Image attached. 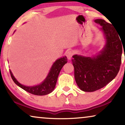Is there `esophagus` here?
<instances>
[{"instance_id":"esophagus-1","label":"esophagus","mask_w":125,"mask_h":125,"mask_svg":"<svg viewBox=\"0 0 125 125\" xmlns=\"http://www.w3.org/2000/svg\"><path fill=\"white\" fill-rule=\"evenodd\" d=\"M73 52L72 51H68V52H66V54L65 55L66 57H67L68 59V60H71L72 57V56L73 55Z\"/></svg>"}]
</instances>
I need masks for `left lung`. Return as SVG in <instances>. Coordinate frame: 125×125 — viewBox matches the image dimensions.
Segmentation results:
<instances>
[{
    "label": "left lung",
    "mask_w": 125,
    "mask_h": 125,
    "mask_svg": "<svg viewBox=\"0 0 125 125\" xmlns=\"http://www.w3.org/2000/svg\"><path fill=\"white\" fill-rule=\"evenodd\" d=\"M94 21L102 27L106 39L103 49L93 57L75 54L72 60L77 84L81 90L88 92L100 89L112 81L119 71L122 58V40L112 24L103 19Z\"/></svg>",
    "instance_id": "left-lung-1"
}]
</instances>
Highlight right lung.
Returning a JSON list of instances; mask_svg holds the SVG:
<instances>
[{
    "label": "right lung",
    "mask_w": 125,
    "mask_h": 125,
    "mask_svg": "<svg viewBox=\"0 0 125 125\" xmlns=\"http://www.w3.org/2000/svg\"><path fill=\"white\" fill-rule=\"evenodd\" d=\"M67 57L66 56L57 59L52 65L49 72L45 79L40 84L33 86H25L21 84L17 81L10 70V74L13 81L16 84L28 93L37 95H44L51 93L56 86L58 76L62 66L67 63Z\"/></svg>",
    "instance_id": "right-lung-1"
}]
</instances>
